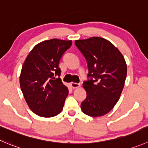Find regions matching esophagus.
<instances>
[{
	"mask_svg": "<svg viewBox=\"0 0 148 148\" xmlns=\"http://www.w3.org/2000/svg\"><path fill=\"white\" fill-rule=\"evenodd\" d=\"M71 87H72L73 89H76V88H78V87H80V84H78V83L72 82L71 84Z\"/></svg>",
	"mask_w": 148,
	"mask_h": 148,
	"instance_id": "esophagus-1",
	"label": "esophagus"
}]
</instances>
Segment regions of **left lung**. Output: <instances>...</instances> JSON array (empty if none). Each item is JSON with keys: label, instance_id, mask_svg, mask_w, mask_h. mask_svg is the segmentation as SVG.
Returning a JSON list of instances; mask_svg holds the SVG:
<instances>
[{"label": "left lung", "instance_id": "8db88e82", "mask_svg": "<svg viewBox=\"0 0 148 148\" xmlns=\"http://www.w3.org/2000/svg\"><path fill=\"white\" fill-rule=\"evenodd\" d=\"M75 45L85 58L89 70L88 79L83 82L87 97L81 109L90 116H101L119 100L127 77V64L118 48L104 38L78 40Z\"/></svg>", "mask_w": 148, "mask_h": 148}]
</instances>
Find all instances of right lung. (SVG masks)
I'll return each mask as SVG.
<instances>
[{
  "instance_id": "1",
  "label": "right lung",
  "mask_w": 148,
  "mask_h": 148,
  "mask_svg": "<svg viewBox=\"0 0 148 148\" xmlns=\"http://www.w3.org/2000/svg\"><path fill=\"white\" fill-rule=\"evenodd\" d=\"M71 40L51 39L33 48L20 74V87L32 111L42 117L61 112L69 90L60 77L59 61L71 46Z\"/></svg>"
}]
</instances>
